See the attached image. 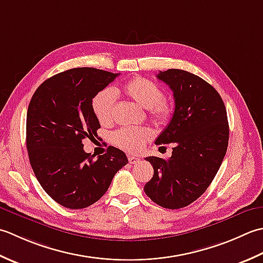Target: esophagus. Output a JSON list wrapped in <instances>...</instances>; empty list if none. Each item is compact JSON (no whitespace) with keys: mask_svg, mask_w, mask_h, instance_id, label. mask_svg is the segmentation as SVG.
Listing matches in <instances>:
<instances>
[{"mask_svg":"<svg viewBox=\"0 0 263 263\" xmlns=\"http://www.w3.org/2000/svg\"><path fill=\"white\" fill-rule=\"evenodd\" d=\"M128 161H129L130 164H135V163L139 162V159L136 157H133V155H129V157H128Z\"/></svg>","mask_w":263,"mask_h":263,"instance_id":"1","label":"esophagus"}]
</instances>
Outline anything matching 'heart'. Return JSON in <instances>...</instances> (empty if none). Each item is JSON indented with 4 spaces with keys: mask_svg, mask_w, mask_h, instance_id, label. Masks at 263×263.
<instances>
[{
    "mask_svg": "<svg viewBox=\"0 0 263 263\" xmlns=\"http://www.w3.org/2000/svg\"><path fill=\"white\" fill-rule=\"evenodd\" d=\"M122 92L137 104L147 109L149 117L157 125L168 124L173 118V104L163 100V90L151 80L143 77L134 78L124 85ZM92 108L101 124H110L115 117V93L110 88L100 90L92 100ZM149 138L151 130L146 127H125L117 130L112 136L117 146L132 153L142 151Z\"/></svg>",
    "mask_w": 263,
    "mask_h": 263,
    "instance_id": "1",
    "label": "heart"
}]
</instances>
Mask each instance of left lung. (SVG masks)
<instances>
[{
  "label": "left lung",
  "mask_w": 263,
  "mask_h": 263,
  "mask_svg": "<svg viewBox=\"0 0 263 263\" xmlns=\"http://www.w3.org/2000/svg\"><path fill=\"white\" fill-rule=\"evenodd\" d=\"M157 77L173 90L175 111L155 144L174 147L167 160L145 158L154 175L144 192L158 205L175 210L199 199L212 183L227 151L229 126L221 96L204 79L180 69Z\"/></svg>",
  "instance_id": "obj_1"
}]
</instances>
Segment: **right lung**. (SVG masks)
Segmentation results:
<instances>
[{"mask_svg": "<svg viewBox=\"0 0 263 263\" xmlns=\"http://www.w3.org/2000/svg\"><path fill=\"white\" fill-rule=\"evenodd\" d=\"M119 73L73 68L46 79L35 90L27 111L26 145L37 180L47 194L68 209H84L108 191L126 154L109 146L106 153L84 151L83 139L101 128L92 100Z\"/></svg>", "mask_w": 263, "mask_h": 263, "instance_id": "obj_1", "label": "right lung"}]
</instances>
